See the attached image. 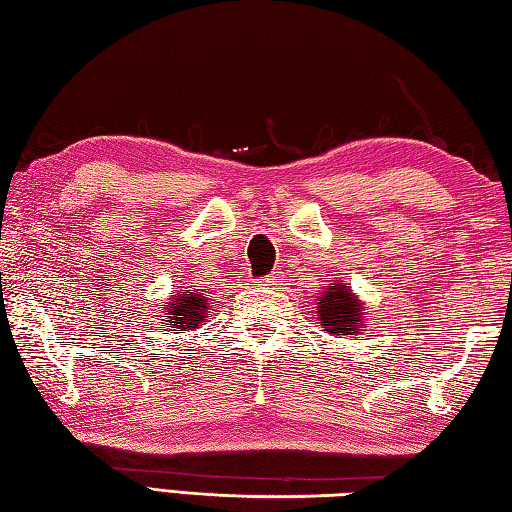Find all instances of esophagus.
I'll list each match as a JSON object with an SVG mask.
<instances>
[{"label":"esophagus","instance_id":"esophagus-1","mask_svg":"<svg viewBox=\"0 0 512 512\" xmlns=\"http://www.w3.org/2000/svg\"><path fill=\"white\" fill-rule=\"evenodd\" d=\"M267 283H278V276H269Z\"/></svg>","mask_w":512,"mask_h":512}]
</instances>
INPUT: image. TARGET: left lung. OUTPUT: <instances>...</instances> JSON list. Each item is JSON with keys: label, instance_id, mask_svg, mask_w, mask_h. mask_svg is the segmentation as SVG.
<instances>
[{"label": "left lung", "instance_id": "obj_1", "mask_svg": "<svg viewBox=\"0 0 512 512\" xmlns=\"http://www.w3.org/2000/svg\"><path fill=\"white\" fill-rule=\"evenodd\" d=\"M318 321L327 327L325 332L354 334L363 323V307L347 285H332L318 303Z\"/></svg>", "mask_w": 512, "mask_h": 512}]
</instances>
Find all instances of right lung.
Masks as SVG:
<instances>
[{"instance_id":"right-lung-1","label":"right lung","mask_w":512,"mask_h":512,"mask_svg":"<svg viewBox=\"0 0 512 512\" xmlns=\"http://www.w3.org/2000/svg\"><path fill=\"white\" fill-rule=\"evenodd\" d=\"M169 316H167V327H176L180 334L182 330H191V327H198L202 321H207V307L209 298L202 296L194 289H182L176 296V301L169 303Z\"/></svg>"}]
</instances>
